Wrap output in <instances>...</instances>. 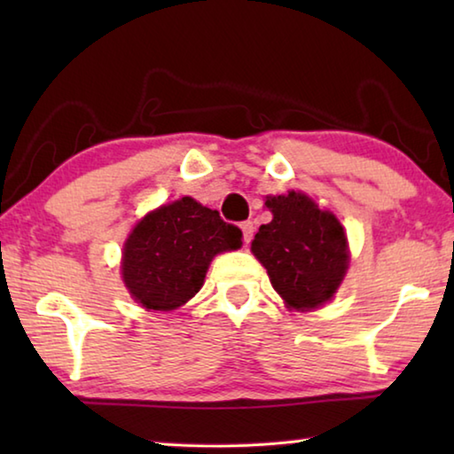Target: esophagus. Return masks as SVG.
Returning <instances> with one entry per match:
<instances>
[{
  "label": "esophagus",
  "mask_w": 454,
  "mask_h": 454,
  "mask_svg": "<svg viewBox=\"0 0 454 454\" xmlns=\"http://www.w3.org/2000/svg\"><path fill=\"white\" fill-rule=\"evenodd\" d=\"M240 228H242V234H244V242L248 244L252 240V236H254V222L246 220V222H242Z\"/></svg>",
  "instance_id": "obj_1"
}]
</instances>
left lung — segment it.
I'll use <instances>...</instances> for the list:
<instances>
[{
	"label": "left lung",
	"mask_w": 454,
	"mask_h": 454,
	"mask_svg": "<svg viewBox=\"0 0 454 454\" xmlns=\"http://www.w3.org/2000/svg\"><path fill=\"white\" fill-rule=\"evenodd\" d=\"M266 206L274 218L260 226L252 252L290 309H317L333 298L348 266L340 222L296 192L266 200Z\"/></svg>",
	"instance_id": "8db88e82"
}]
</instances>
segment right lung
<instances>
[{
	"mask_svg": "<svg viewBox=\"0 0 454 454\" xmlns=\"http://www.w3.org/2000/svg\"><path fill=\"white\" fill-rule=\"evenodd\" d=\"M240 246V228L186 196L150 212L134 228L121 274L129 294L145 309L174 310L202 288L214 256Z\"/></svg>",
	"mask_w": 454,
	"mask_h": 454,
	"instance_id": "add662e5",
	"label": "right lung"
}]
</instances>
